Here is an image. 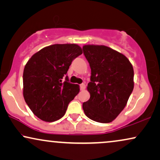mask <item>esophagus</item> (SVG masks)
Segmentation results:
<instances>
[{
    "mask_svg": "<svg viewBox=\"0 0 160 160\" xmlns=\"http://www.w3.org/2000/svg\"><path fill=\"white\" fill-rule=\"evenodd\" d=\"M80 90H81V91L84 90V89L86 88V85H85L84 83L80 84Z\"/></svg>",
    "mask_w": 160,
    "mask_h": 160,
    "instance_id": "34e87169",
    "label": "esophagus"
}]
</instances>
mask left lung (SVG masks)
Here are the masks:
<instances>
[{
    "mask_svg": "<svg viewBox=\"0 0 160 160\" xmlns=\"http://www.w3.org/2000/svg\"><path fill=\"white\" fill-rule=\"evenodd\" d=\"M83 54L91 70L90 99L82 104L86 116L110 123L126 106L134 88L132 65L125 55L104 45H85Z\"/></svg>",
    "mask_w": 160,
    "mask_h": 160,
    "instance_id": "left-lung-1",
    "label": "left lung"
}]
</instances>
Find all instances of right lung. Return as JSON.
I'll use <instances>...</instances> for the list:
<instances>
[{"mask_svg": "<svg viewBox=\"0 0 160 160\" xmlns=\"http://www.w3.org/2000/svg\"><path fill=\"white\" fill-rule=\"evenodd\" d=\"M82 53L78 44H56L40 50L27 62L23 71V97L41 120L52 122L62 118L78 95L79 86L69 82L67 73L72 61Z\"/></svg>", "mask_w": 160, "mask_h": 160, "instance_id": "add662e5", "label": "right lung"}]
</instances>
